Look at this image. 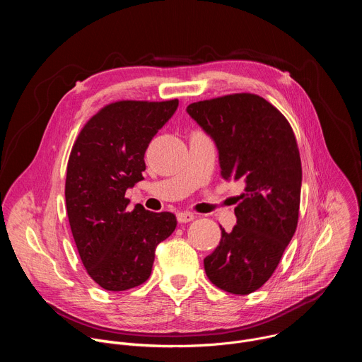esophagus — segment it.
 Instances as JSON below:
<instances>
[{"label":"esophagus","instance_id":"esophagus-1","mask_svg":"<svg viewBox=\"0 0 362 362\" xmlns=\"http://www.w3.org/2000/svg\"><path fill=\"white\" fill-rule=\"evenodd\" d=\"M194 215L192 212H180L177 214V222L179 223H187V222H192L194 221Z\"/></svg>","mask_w":362,"mask_h":362}]
</instances>
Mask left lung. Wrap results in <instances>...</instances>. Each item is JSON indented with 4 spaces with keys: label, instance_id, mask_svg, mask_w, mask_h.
Here are the masks:
<instances>
[{
    "label": "left lung",
    "instance_id": "8db88e82",
    "mask_svg": "<svg viewBox=\"0 0 362 362\" xmlns=\"http://www.w3.org/2000/svg\"><path fill=\"white\" fill-rule=\"evenodd\" d=\"M186 112L219 151L225 180H242L236 226L222 229L218 247L204 257L214 285L247 295L276 269L299 215L302 168L291 124L265 98L239 93L192 103Z\"/></svg>",
    "mask_w": 362,
    "mask_h": 362
}]
</instances>
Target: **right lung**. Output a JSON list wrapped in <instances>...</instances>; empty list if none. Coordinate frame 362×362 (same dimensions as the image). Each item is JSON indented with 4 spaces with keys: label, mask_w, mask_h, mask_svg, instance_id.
<instances>
[{
    "label": "right lung",
    "mask_w": 362,
    "mask_h": 362,
    "mask_svg": "<svg viewBox=\"0 0 362 362\" xmlns=\"http://www.w3.org/2000/svg\"><path fill=\"white\" fill-rule=\"evenodd\" d=\"M179 100H123L103 107L81 129L67 165L66 206L90 278L106 291H127L151 274L156 246L176 229L170 212L136 204L126 190L143 180L144 153Z\"/></svg>",
    "instance_id": "add662e5"
}]
</instances>
